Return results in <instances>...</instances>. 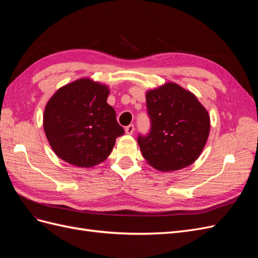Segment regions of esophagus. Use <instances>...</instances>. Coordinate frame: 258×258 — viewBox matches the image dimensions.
I'll list each match as a JSON object with an SVG mask.
<instances>
[{"label":"esophagus","mask_w":258,"mask_h":258,"mask_svg":"<svg viewBox=\"0 0 258 258\" xmlns=\"http://www.w3.org/2000/svg\"><path fill=\"white\" fill-rule=\"evenodd\" d=\"M134 131H135V124H132V123H130L129 126H127L126 129H124V132H126L127 135H132L134 134Z\"/></svg>","instance_id":"1"}]
</instances>
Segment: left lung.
<instances>
[{
  "label": "left lung",
  "instance_id": "left-lung-1",
  "mask_svg": "<svg viewBox=\"0 0 258 258\" xmlns=\"http://www.w3.org/2000/svg\"><path fill=\"white\" fill-rule=\"evenodd\" d=\"M152 128L138 143L148 165L162 172L196 161L210 134V115L189 90L169 82L146 92Z\"/></svg>",
  "mask_w": 258,
  "mask_h": 258
}]
</instances>
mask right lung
Wrapping results in <instances>:
<instances>
[{"label": "right lung", "mask_w": 258, "mask_h": 258, "mask_svg": "<svg viewBox=\"0 0 258 258\" xmlns=\"http://www.w3.org/2000/svg\"><path fill=\"white\" fill-rule=\"evenodd\" d=\"M108 86L80 79L60 87L43 115L45 136L52 151L70 165L91 168L103 162L123 129L106 102Z\"/></svg>", "instance_id": "obj_1"}]
</instances>
